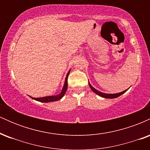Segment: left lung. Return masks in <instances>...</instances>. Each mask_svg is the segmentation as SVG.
Wrapping results in <instances>:
<instances>
[{"instance_id":"8db88e82","label":"left lung","mask_w":150,"mask_h":150,"mask_svg":"<svg viewBox=\"0 0 150 150\" xmlns=\"http://www.w3.org/2000/svg\"><path fill=\"white\" fill-rule=\"evenodd\" d=\"M89 87H90V88L92 89V90L93 91V92H95L96 94H98L99 96H100V97H101L107 98V99H114V98L119 97V96L121 95V94H123V93H125L127 91V90H125V91H123V92L117 93V94H105V93L101 92H99V91L97 90L96 89H94V87H93L92 86L89 84Z\"/></svg>"}]
</instances>
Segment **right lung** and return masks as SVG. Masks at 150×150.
<instances>
[{
  "mask_svg": "<svg viewBox=\"0 0 150 150\" xmlns=\"http://www.w3.org/2000/svg\"><path fill=\"white\" fill-rule=\"evenodd\" d=\"M69 73H70V72H68V75H67V76H66V78H65L64 87H63L61 92L59 94H58V95H56V96H48V97H40V98H32V99H34V100H37L39 101H41V102H44V103L58 101V100H59V99H61V98L64 96L65 93L66 92L67 89H68V75H69Z\"/></svg>",
  "mask_w": 150,
  "mask_h": 150,
  "instance_id": "1",
  "label": "right lung"
}]
</instances>
